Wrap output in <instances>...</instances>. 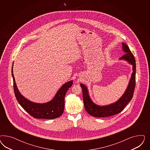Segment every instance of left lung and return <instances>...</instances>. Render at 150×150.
<instances>
[{
  "instance_id": "1",
  "label": "left lung",
  "mask_w": 150,
  "mask_h": 150,
  "mask_svg": "<svg viewBox=\"0 0 150 150\" xmlns=\"http://www.w3.org/2000/svg\"><path fill=\"white\" fill-rule=\"evenodd\" d=\"M123 50L125 53L119 59L125 60L132 65V73L128 86L123 96L119 100L110 105L100 106L96 105L91 100L86 86L81 83L82 97L85 108L87 112L95 117H107L119 113L123 110L127 103L132 100L135 87L136 62L129 47L125 43H122Z\"/></svg>"
}]
</instances>
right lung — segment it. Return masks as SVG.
I'll list each match as a JSON object with an SVG mask.
<instances>
[{"instance_id":"1","label":"right lung","mask_w":150,"mask_h":150,"mask_svg":"<svg viewBox=\"0 0 150 150\" xmlns=\"http://www.w3.org/2000/svg\"><path fill=\"white\" fill-rule=\"evenodd\" d=\"M13 64L11 74L13 79L14 91L18 103L33 118L36 119H52L59 117L64 109L65 96L69 88L72 86L73 81L64 83L59 88L53 100L45 103H37L31 102L24 97L18 91L13 74Z\"/></svg>"}]
</instances>
